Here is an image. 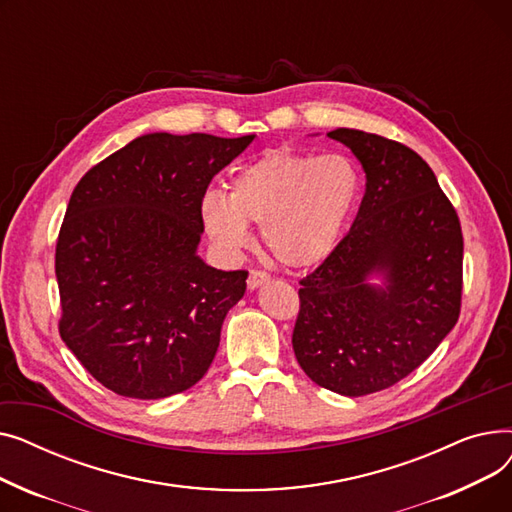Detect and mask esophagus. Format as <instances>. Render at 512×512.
Instances as JSON below:
<instances>
[{
	"label": "esophagus",
	"instance_id": "obj_1",
	"mask_svg": "<svg viewBox=\"0 0 512 512\" xmlns=\"http://www.w3.org/2000/svg\"><path fill=\"white\" fill-rule=\"evenodd\" d=\"M267 280H270V276H267L263 270H251L247 284H249V288H259V286L265 284Z\"/></svg>",
	"mask_w": 512,
	"mask_h": 512
}]
</instances>
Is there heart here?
<instances>
[{
    "mask_svg": "<svg viewBox=\"0 0 512 512\" xmlns=\"http://www.w3.org/2000/svg\"><path fill=\"white\" fill-rule=\"evenodd\" d=\"M361 172L346 155L272 149L234 172L228 193L207 191L201 222L220 249L249 245L251 222L278 263L311 267L330 257L361 199Z\"/></svg>",
    "mask_w": 512,
    "mask_h": 512,
    "instance_id": "1",
    "label": "heart"
}]
</instances>
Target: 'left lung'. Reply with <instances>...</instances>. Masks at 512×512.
<instances>
[{"instance_id": "1", "label": "left lung", "mask_w": 512, "mask_h": 512, "mask_svg": "<svg viewBox=\"0 0 512 512\" xmlns=\"http://www.w3.org/2000/svg\"><path fill=\"white\" fill-rule=\"evenodd\" d=\"M365 170L357 218L299 284L292 348L309 378L344 396L386 390L432 355L461 313L463 232L436 174L407 145L336 128ZM382 273L384 289L366 284Z\"/></svg>"}]
</instances>
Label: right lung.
I'll list each match as a JSON object with an SVG mask.
<instances>
[{
  "mask_svg": "<svg viewBox=\"0 0 512 512\" xmlns=\"http://www.w3.org/2000/svg\"><path fill=\"white\" fill-rule=\"evenodd\" d=\"M253 139L145 134L74 186L56 245L60 336L107 390L155 400L207 373L249 272L197 257L201 199Z\"/></svg>",
  "mask_w": 512,
  "mask_h": 512,
  "instance_id": "1",
  "label": "right lung"
}]
</instances>
